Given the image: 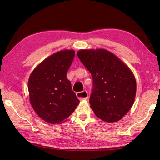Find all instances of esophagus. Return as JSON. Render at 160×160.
<instances>
[{
    "label": "esophagus",
    "instance_id": "esophagus-1",
    "mask_svg": "<svg viewBox=\"0 0 160 160\" xmlns=\"http://www.w3.org/2000/svg\"><path fill=\"white\" fill-rule=\"evenodd\" d=\"M76 96L80 100H87L88 98V92L87 91H80V92H78L76 93Z\"/></svg>",
    "mask_w": 160,
    "mask_h": 160
}]
</instances>
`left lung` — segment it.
I'll use <instances>...</instances> for the list:
<instances>
[{
    "label": "left lung",
    "mask_w": 160,
    "mask_h": 160,
    "mask_svg": "<svg viewBox=\"0 0 160 160\" xmlns=\"http://www.w3.org/2000/svg\"><path fill=\"white\" fill-rule=\"evenodd\" d=\"M77 55L93 78L91 108L98 118L115 122L133 104L136 81L131 71L105 49L80 50Z\"/></svg>",
    "instance_id": "left-lung-1"
}]
</instances>
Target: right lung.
<instances>
[{"label":"right lung","mask_w":160,"mask_h":160,"mask_svg":"<svg viewBox=\"0 0 160 160\" xmlns=\"http://www.w3.org/2000/svg\"><path fill=\"white\" fill-rule=\"evenodd\" d=\"M74 56L73 50L56 52L43 60L30 75V102L38 116L48 123H61L80 102L67 78Z\"/></svg>","instance_id":"add662e5"}]
</instances>
